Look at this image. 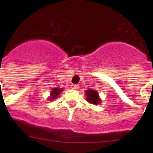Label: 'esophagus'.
I'll use <instances>...</instances> for the list:
<instances>
[{
  "mask_svg": "<svg viewBox=\"0 0 153 153\" xmlns=\"http://www.w3.org/2000/svg\"><path fill=\"white\" fill-rule=\"evenodd\" d=\"M71 88L75 89V90H78V89H79V86H78V84H72V85H71Z\"/></svg>",
  "mask_w": 153,
  "mask_h": 153,
  "instance_id": "34e87169",
  "label": "esophagus"
}]
</instances>
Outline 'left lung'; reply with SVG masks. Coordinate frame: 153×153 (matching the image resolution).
<instances>
[{
  "mask_svg": "<svg viewBox=\"0 0 153 153\" xmlns=\"http://www.w3.org/2000/svg\"><path fill=\"white\" fill-rule=\"evenodd\" d=\"M86 101L89 103L92 104H100L101 102V99L99 98L98 96V93L96 90H93V89H87L86 91Z\"/></svg>",
  "mask_w": 153,
  "mask_h": 153,
  "instance_id": "1",
  "label": "left lung"
}]
</instances>
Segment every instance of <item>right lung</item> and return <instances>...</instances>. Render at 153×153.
<instances>
[{"label": "right lung", "instance_id": "right-lung-1", "mask_svg": "<svg viewBox=\"0 0 153 153\" xmlns=\"http://www.w3.org/2000/svg\"><path fill=\"white\" fill-rule=\"evenodd\" d=\"M64 90V89H59V88H53L50 92V97L49 98V100H54L61 93V92Z\"/></svg>", "mask_w": 153, "mask_h": 153}]
</instances>
